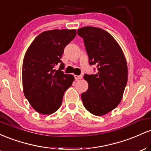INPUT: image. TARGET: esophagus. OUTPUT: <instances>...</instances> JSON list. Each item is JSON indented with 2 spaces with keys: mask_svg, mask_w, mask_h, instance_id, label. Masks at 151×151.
I'll list each match as a JSON object with an SVG mask.
<instances>
[{
  "mask_svg": "<svg viewBox=\"0 0 151 151\" xmlns=\"http://www.w3.org/2000/svg\"><path fill=\"white\" fill-rule=\"evenodd\" d=\"M82 75H74V79H75V80H79V79H82Z\"/></svg>",
  "mask_w": 151,
  "mask_h": 151,
  "instance_id": "1",
  "label": "esophagus"
}]
</instances>
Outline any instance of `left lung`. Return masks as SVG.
Masks as SVG:
<instances>
[{
  "label": "left lung",
  "instance_id": "obj_1",
  "mask_svg": "<svg viewBox=\"0 0 151 151\" xmlns=\"http://www.w3.org/2000/svg\"><path fill=\"white\" fill-rule=\"evenodd\" d=\"M77 34L84 40L89 64L96 65L98 70L95 74H84L89 87L81 100L90 113L103 116L122 99L128 80L126 58L115 39L103 29L86 26Z\"/></svg>",
  "mask_w": 151,
  "mask_h": 151
}]
</instances>
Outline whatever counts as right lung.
<instances>
[{
    "label": "right lung",
    "mask_w": 151,
    "mask_h": 151,
    "mask_svg": "<svg viewBox=\"0 0 151 151\" xmlns=\"http://www.w3.org/2000/svg\"><path fill=\"white\" fill-rule=\"evenodd\" d=\"M76 30L45 31L35 37L22 62L24 95L36 111L52 114L61 106L64 93L74 77L62 72L64 49L75 37ZM60 64L58 70L55 67Z\"/></svg>",
    "instance_id": "1"
}]
</instances>
